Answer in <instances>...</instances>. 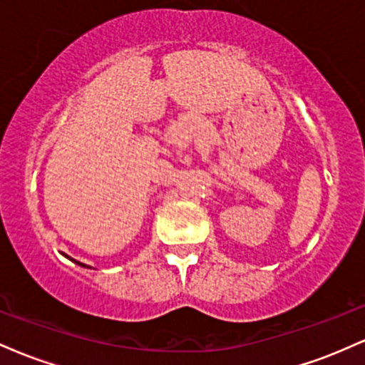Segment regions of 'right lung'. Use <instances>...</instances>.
<instances>
[{
	"mask_svg": "<svg viewBox=\"0 0 365 365\" xmlns=\"http://www.w3.org/2000/svg\"><path fill=\"white\" fill-rule=\"evenodd\" d=\"M75 262H77L78 266H83V267H91V266H86V264H82V262H78V261H75Z\"/></svg>",
	"mask_w": 365,
	"mask_h": 365,
	"instance_id": "obj_1",
	"label": "right lung"
}]
</instances>
